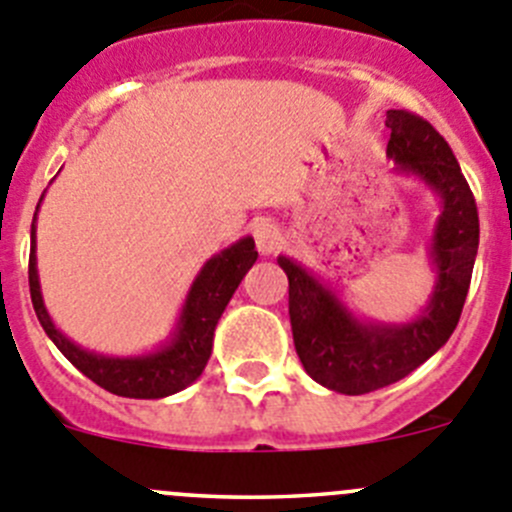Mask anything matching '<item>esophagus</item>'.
<instances>
[{"mask_svg": "<svg viewBox=\"0 0 512 512\" xmlns=\"http://www.w3.org/2000/svg\"><path fill=\"white\" fill-rule=\"evenodd\" d=\"M251 236L261 253H276L281 246H284V233H281V228L276 226L271 218H261V221L253 223Z\"/></svg>", "mask_w": 512, "mask_h": 512, "instance_id": "1", "label": "esophagus"}]
</instances>
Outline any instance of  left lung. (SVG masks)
<instances>
[{"instance_id":"1","label":"left lung","mask_w":512,"mask_h":512,"mask_svg":"<svg viewBox=\"0 0 512 512\" xmlns=\"http://www.w3.org/2000/svg\"><path fill=\"white\" fill-rule=\"evenodd\" d=\"M387 153L399 170L417 173L442 196L432 238L437 286L420 319L405 326L359 324L301 266L281 256L289 276L294 347L314 382L342 394H367L399 382L432 357L455 332L478 256L480 221L475 196L447 140L410 110H387Z\"/></svg>"}]
</instances>
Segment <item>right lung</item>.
Wrapping results in <instances>:
<instances>
[{
  "instance_id": "1",
  "label": "right lung",
  "mask_w": 512,
  "mask_h": 512,
  "mask_svg": "<svg viewBox=\"0 0 512 512\" xmlns=\"http://www.w3.org/2000/svg\"><path fill=\"white\" fill-rule=\"evenodd\" d=\"M259 259L253 238L233 243L231 248L213 256L203 271L198 274L196 284L191 286L183 314H180L178 334L163 352L138 359H110L97 357L75 347L70 339L62 337L50 321L45 304H42L40 281H37V259H34V226H32V248H29V294H32L34 314L40 319L47 337L55 347L95 384L118 397L133 399H160L168 394L186 389L196 382L206 369L213 347V329L221 319L223 309L231 301L233 291L238 289L246 271L253 261Z\"/></svg>"
}]
</instances>
